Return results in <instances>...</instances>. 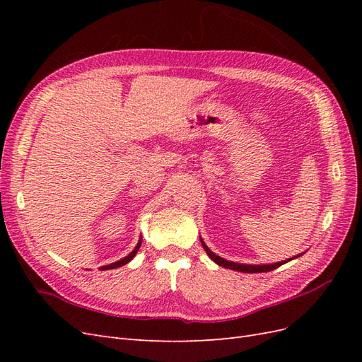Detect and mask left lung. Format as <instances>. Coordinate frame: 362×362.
Wrapping results in <instances>:
<instances>
[{"label":"left lung","mask_w":362,"mask_h":362,"mask_svg":"<svg viewBox=\"0 0 362 362\" xmlns=\"http://www.w3.org/2000/svg\"><path fill=\"white\" fill-rule=\"evenodd\" d=\"M202 242V240H201ZM202 246H204V249H205V252L208 254V257H210L216 264H218V266H222V267H225V269H231V270H237V272H243V273H261V272H270V270H275V269H278L279 266H282V264H286L287 261H281V262H275V264H261V266H252V264H238V262H233V261H226V259H223V258H221V257H217L216 254H213V252L206 247V245L202 242ZM298 257H300V255H298ZM298 257H294V258H298ZM290 259H293V258H290ZM288 259V261H290Z\"/></svg>","instance_id":"8db88e82"}]
</instances>
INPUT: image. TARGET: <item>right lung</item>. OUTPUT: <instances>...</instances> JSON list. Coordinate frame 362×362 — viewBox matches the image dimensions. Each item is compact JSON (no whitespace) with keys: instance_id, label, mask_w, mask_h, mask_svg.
<instances>
[{"instance_id":"add662e5","label":"right lung","mask_w":362,"mask_h":362,"mask_svg":"<svg viewBox=\"0 0 362 362\" xmlns=\"http://www.w3.org/2000/svg\"><path fill=\"white\" fill-rule=\"evenodd\" d=\"M140 245H141V237H140V240H139V243H137V246L134 247V250H133V252H131V254H129V255H127L125 258H122V259H119V261H116V262H112V264H108V266H104V267H101V270H108V269H116V267H120V266H124V264H127V262H129L131 259H133V258L136 257V254H137V250H139Z\"/></svg>"}]
</instances>
